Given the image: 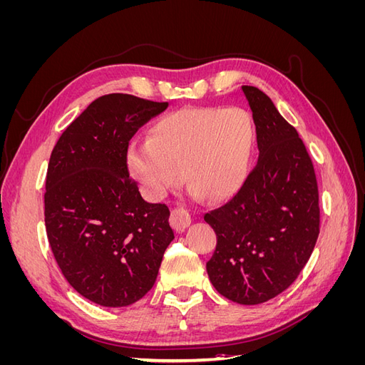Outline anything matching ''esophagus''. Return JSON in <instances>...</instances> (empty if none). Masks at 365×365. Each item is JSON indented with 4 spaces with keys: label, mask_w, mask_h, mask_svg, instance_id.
Listing matches in <instances>:
<instances>
[{
    "label": "esophagus",
    "mask_w": 365,
    "mask_h": 365,
    "mask_svg": "<svg viewBox=\"0 0 365 365\" xmlns=\"http://www.w3.org/2000/svg\"><path fill=\"white\" fill-rule=\"evenodd\" d=\"M192 217L190 213L182 207H173L170 210V224L176 231H184L190 225Z\"/></svg>",
    "instance_id": "obj_1"
}]
</instances>
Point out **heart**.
Segmentation results:
<instances>
[{
	"label": "heart",
	"mask_w": 365,
	"mask_h": 365,
	"mask_svg": "<svg viewBox=\"0 0 365 365\" xmlns=\"http://www.w3.org/2000/svg\"><path fill=\"white\" fill-rule=\"evenodd\" d=\"M254 121L244 108H184L161 117L150 138L128 149V165L143 193L158 200L181 178L213 200L245 182L254 148Z\"/></svg>",
	"instance_id": "1"
}]
</instances>
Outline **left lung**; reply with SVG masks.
<instances>
[{
	"mask_svg": "<svg viewBox=\"0 0 365 365\" xmlns=\"http://www.w3.org/2000/svg\"><path fill=\"white\" fill-rule=\"evenodd\" d=\"M242 91L260 155L239 192L204 215L217 240L207 274L228 300L259 304L288 289L311 257L319 235L318 184L295 128L259 88Z\"/></svg>",
	"mask_w": 365,
	"mask_h": 365,
	"instance_id": "left-lung-1",
	"label": "left lung"
}]
</instances>
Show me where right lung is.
<instances>
[{"label": "right lung", "mask_w": 365, "mask_h": 365, "mask_svg": "<svg viewBox=\"0 0 365 365\" xmlns=\"http://www.w3.org/2000/svg\"><path fill=\"white\" fill-rule=\"evenodd\" d=\"M165 108L130 94L98 97L48 161L43 216L53 256L74 291L105 307L145 297L173 240L169 207L143 200L128 169L130 138Z\"/></svg>", "instance_id": "add662e5"}]
</instances>
